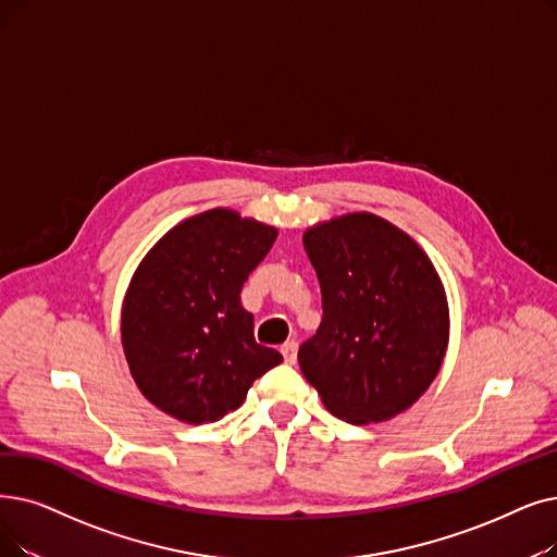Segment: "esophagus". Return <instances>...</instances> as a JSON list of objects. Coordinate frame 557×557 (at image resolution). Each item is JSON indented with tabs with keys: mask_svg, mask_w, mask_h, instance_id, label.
<instances>
[{
	"mask_svg": "<svg viewBox=\"0 0 557 557\" xmlns=\"http://www.w3.org/2000/svg\"><path fill=\"white\" fill-rule=\"evenodd\" d=\"M282 357L286 364H296V352H298V344L296 342H286L282 348Z\"/></svg>",
	"mask_w": 557,
	"mask_h": 557,
	"instance_id": "esophagus-1",
	"label": "esophagus"
}]
</instances>
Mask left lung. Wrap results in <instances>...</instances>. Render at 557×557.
<instances>
[{"label":"left lung","mask_w":557,"mask_h":557,"mask_svg":"<svg viewBox=\"0 0 557 557\" xmlns=\"http://www.w3.org/2000/svg\"><path fill=\"white\" fill-rule=\"evenodd\" d=\"M323 296V321L298 361L323 405L352 425L412 407L448 346V302L428 255L373 213H348L302 234Z\"/></svg>","instance_id":"1"}]
</instances>
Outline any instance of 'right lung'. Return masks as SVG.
Returning a JSON list of instances; mask_svg holds the SVG:
<instances>
[{"label":"right lung","instance_id":"right-lung-1","mask_svg":"<svg viewBox=\"0 0 557 557\" xmlns=\"http://www.w3.org/2000/svg\"><path fill=\"white\" fill-rule=\"evenodd\" d=\"M277 230L211 209L182 221L145 255L123 305V348L140 394L184 423L244 405L282 355L255 342L240 288Z\"/></svg>","mask_w":557,"mask_h":557}]
</instances>
